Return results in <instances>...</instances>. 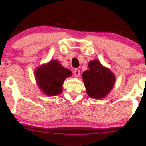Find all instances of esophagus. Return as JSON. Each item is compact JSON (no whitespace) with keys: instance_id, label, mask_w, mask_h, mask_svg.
<instances>
[{"instance_id":"1","label":"esophagus","mask_w":146,"mask_h":146,"mask_svg":"<svg viewBox=\"0 0 146 146\" xmlns=\"http://www.w3.org/2000/svg\"><path fill=\"white\" fill-rule=\"evenodd\" d=\"M74 75L76 78H78L80 75V71L78 69V68H75L74 70Z\"/></svg>"}]
</instances>
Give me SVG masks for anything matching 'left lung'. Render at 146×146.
I'll list each match as a JSON object with an SVG mask.
<instances>
[{"label": "left lung", "mask_w": 146, "mask_h": 146, "mask_svg": "<svg viewBox=\"0 0 146 146\" xmlns=\"http://www.w3.org/2000/svg\"><path fill=\"white\" fill-rule=\"evenodd\" d=\"M88 66L89 70L84 71L82 75L87 94L96 100L106 98L115 84V74L97 60L90 61Z\"/></svg>", "instance_id": "1"}]
</instances>
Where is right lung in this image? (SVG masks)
I'll list each match as a JSON object with an SVG mask.
<instances>
[{"label":"right lung","instance_id":"obj_1","mask_svg":"<svg viewBox=\"0 0 146 146\" xmlns=\"http://www.w3.org/2000/svg\"><path fill=\"white\" fill-rule=\"evenodd\" d=\"M34 75L42 93L47 96H56L62 92L64 82L71 76L72 72L58 60H51L36 68Z\"/></svg>","mask_w":146,"mask_h":146}]
</instances>
